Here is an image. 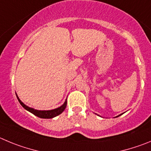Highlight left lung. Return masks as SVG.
<instances>
[{"label": "left lung", "mask_w": 151, "mask_h": 151, "mask_svg": "<svg viewBox=\"0 0 151 151\" xmlns=\"http://www.w3.org/2000/svg\"><path fill=\"white\" fill-rule=\"evenodd\" d=\"M121 115H122V114H121ZM121 115H118V116H116V118H117V117H118V116H120Z\"/></svg>", "instance_id": "obj_1"}]
</instances>
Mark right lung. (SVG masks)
<instances>
[{
    "label": "right lung",
    "mask_w": 151,
    "mask_h": 151,
    "mask_svg": "<svg viewBox=\"0 0 151 151\" xmlns=\"http://www.w3.org/2000/svg\"><path fill=\"white\" fill-rule=\"evenodd\" d=\"M17 98H18V101L20 103L21 105L26 110L29 111V112L33 113V115H35L36 116L39 117V118H53L54 117L57 116V115H60L63 111L65 110V109L66 108V106H67V99L65 100V101L64 102V104L62 106H60V107L56 108V109H50V110H38V109H35L33 108H31L27 106V105H25L20 99L18 98V96L16 94Z\"/></svg>",
    "instance_id": "1"
}]
</instances>
